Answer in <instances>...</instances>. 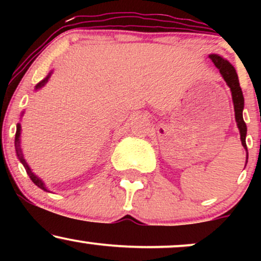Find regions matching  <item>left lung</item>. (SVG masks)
Here are the masks:
<instances>
[{
  "label": "left lung",
  "mask_w": 261,
  "mask_h": 261,
  "mask_svg": "<svg viewBox=\"0 0 261 261\" xmlns=\"http://www.w3.org/2000/svg\"><path fill=\"white\" fill-rule=\"evenodd\" d=\"M208 58L212 60V62H214L215 66L218 68L220 73L222 74L223 80L226 81V83L230 88V92H232V99H233V106H234L237 126H238L239 133H241L242 145H243L245 151H247V161H248V149H247V143H245L247 125H245V122L243 120L244 97H243V92H242L241 86H239L238 76H237L234 67H233L227 60H224L223 58H221V56L216 55V54H211Z\"/></svg>",
  "instance_id": "obj_1"
}]
</instances>
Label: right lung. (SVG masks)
<instances>
[{
  "mask_svg": "<svg viewBox=\"0 0 261 261\" xmlns=\"http://www.w3.org/2000/svg\"><path fill=\"white\" fill-rule=\"evenodd\" d=\"M51 73H53V72H50L49 74H47L46 77H45V79H44L43 81H40V82H39L38 85L35 86V91H37V89H40L41 87H44V86H45V83H46L47 81H49L50 76H51ZM20 130H22V128H20V124H17L16 137H14V147H16V153H17L18 160H19L20 163H22L23 166H24V168H25V170H27V174L29 175V178L32 179V181L34 182V184L37 185V187H39L40 189H43L44 191H49V189L46 188V185H45V182H44L43 180H41V179L39 178V176H37V175L34 174V173L32 172L31 167L28 166V163H27V162H25L24 157H23L22 147H20Z\"/></svg>",
  "mask_w": 261,
  "mask_h": 261,
  "instance_id": "obj_1",
  "label": "right lung"
}]
</instances>
